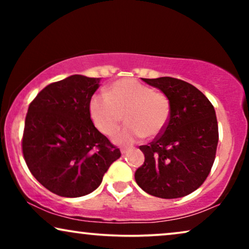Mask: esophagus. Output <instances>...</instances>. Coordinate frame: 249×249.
Returning a JSON list of instances; mask_svg holds the SVG:
<instances>
[{
  "label": "esophagus",
  "instance_id": "esophagus-1",
  "mask_svg": "<svg viewBox=\"0 0 249 249\" xmlns=\"http://www.w3.org/2000/svg\"><path fill=\"white\" fill-rule=\"evenodd\" d=\"M120 151H121V154H125V153H127V148H120Z\"/></svg>",
  "mask_w": 249,
  "mask_h": 249
}]
</instances>
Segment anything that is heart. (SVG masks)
Masks as SVG:
<instances>
[{
    "label": "heart",
    "mask_w": 249,
    "mask_h": 249,
    "mask_svg": "<svg viewBox=\"0 0 249 249\" xmlns=\"http://www.w3.org/2000/svg\"><path fill=\"white\" fill-rule=\"evenodd\" d=\"M170 112L165 95L135 79L115 81L107 89V95L96 94L89 101L90 118L102 134L117 131L124 115L127 125L113 137L119 145L161 135L168 125Z\"/></svg>",
    "instance_id": "b5f03b06"
}]
</instances>
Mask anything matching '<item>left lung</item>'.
I'll return each mask as SVG.
<instances>
[{"label": "left lung", "mask_w": 249, "mask_h": 249, "mask_svg": "<svg viewBox=\"0 0 249 249\" xmlns=\"http://www.w3.org/2000/svg\"><path fill=\"white\" fill-rule=\"evenodd\" d=\"M142 79L168 97L171 112L164 131L139 146L145 161L136 170L135 180L144 192L160 198L187 196L203 185L215 160V111L205 95L186 81Z\"/></svg>", "instance_id": "8db88e82"}]
</instances>
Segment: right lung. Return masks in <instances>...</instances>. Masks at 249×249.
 Here are the masks:
<instances>
[{"label": "right lung", "instance_id": "add662e5", "mask_svg": "<svg viewBox=\"0 0 249 249\" xmlns=\"http://www.w3.org/2000/svg\"><path fill=\"white\" fill-rule=\"evenodd\" d=\"M98 86L100 78L73 74L47 85L29 104L23 159L37 181L59 196L94 192L121 156L90 119L89 101Z\"/></svg>", "mask_w": 249, "mask_h": 249}]
</instances>
